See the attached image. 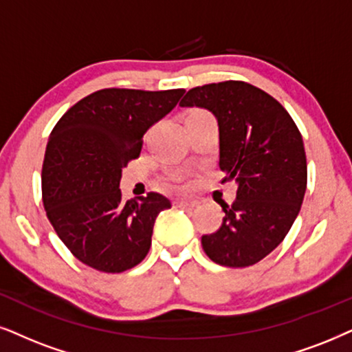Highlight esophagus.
Returning <instances> with one entry per match:
<instances>
[{
  "label": "esophagus",
  "instance_id": "esophagus-1",
  "mask_svg": "<svg viewBox=\"0 0 352 352\" xmlns=\"http://www.w3.org/2000/svg\"><path fill=\"white\" fill-rule=\"evenodd\" d=\"M177 208H195L198 206V201H195V199H177V201H173Z\"/></svg>",
  "mask_w": 352,
  "mask_h": 352
}]
</instances>
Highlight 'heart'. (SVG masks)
<instances>
[{
	"instance_id": "heart-1",
	"label": "heart",
	"mask_w": 352,
	"mask_h": 352,
	"mask_svg": "<svg viewBox=\"0 0 352 352\" xmlns=\"http://www.w3.org/2000/svg\"><path fill=\"white\" fill-rule=\"evenodd\" d=\"M190 115H206V113L199 112V110H195V112H191ZM190 115H188V117H190ZM172 186L179 188V186H180V179H179V177H172Z\"/></svg>"
}]
</instances>
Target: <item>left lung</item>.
<instances>
[{
  "instance_id": "8db88e82",
  "label": "left lung",
  "mask_w": 352,
  "mask_h": 352,
  "mask_svg": "<svg viewBox=\"0 0 352 352\" xmlns=\"http://www.w3.org/2000/svg\"><path fill=\"white\" fill-rule=\"evenodd\" d=\"M180 107H201L219 124V168L237 198L201 245L217 265L245 268L270 255L299 214L307 159L299 128L274 97L243 81L193 87Z\"/></svg>"
}]
</instances>
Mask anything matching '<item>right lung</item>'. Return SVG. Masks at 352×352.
<instances>
[{
    "instance_id": "right-lung-1",
    "label": "right lung",
    "mask_w": 352,
    "mask_h": 352,
    "mask_svg": "<svg viewBox=\"0 0 352 352\" xmlns=\"http://www.w3.org/2000/svg\"><path fill=\"white\" fill-rule=\"evenodd\" d=\"M185 89H100L74 104L48 138L42 167L47 217L68 250L91 268L122 273L144 260L166 197L122 199V170L143 136Z\"/></svg>"
}]
</instances>
